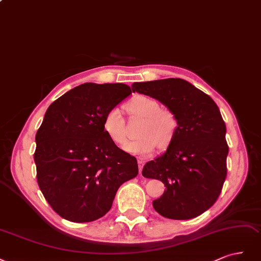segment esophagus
Segmentation results:
<instances>
[{
  "label": "esophagus",
  "instance_id": "1",
  "mask_svg": "<svg viewBox=\"0 0 261 261\" xmlns=\"http://www.w3.org/2000/svg\"><path fill=\"white\" fill-rule=\"evenodd\" d=\"M139 171H140V173L142 172V169H143V166H144V162L143 161H139Z\"/></svg>",
  "mask_w": 261,
  "mask_h": 261
}]
</instances>
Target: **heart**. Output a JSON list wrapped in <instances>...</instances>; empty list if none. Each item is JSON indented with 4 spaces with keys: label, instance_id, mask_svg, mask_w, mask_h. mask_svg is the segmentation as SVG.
<instances>
[{
    "label": "heart",
    "instance_id": "1",
    "mask_svg": "<svg viewBox=\"0 0 261 261\" xmlns=\"http://www.w3.org/2000/svg\"><path fill=\"white\" fill-rule=\"evenodd\" d=\"M124 108L131 116L143 118L138 133L141 138L128 143L124 146L125 152L147 156L154 152L158 143L162 147H167L172 142L178 130V119L169 109L159 108L157 100L148 96L138 95L131 98L124 105ZM103 131L117 146L122 147L125 144L127 132L118 108L109 109L105 114Z\"/></svg>",
    "mask_w": 261,
    "mask_h": 261
}]
</instances>
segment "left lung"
<instances>
[{
  "mask_svg": "<svg viewBox=\"0 0 261 261\" xmlns=\"http://www.w3.org/2000/svg\"><path fill=\"white\" fill-rule=\"evenodd\" d=\"M132 91L158 99L178 119L166 152L142 171L166 187L153 201L154 209L174 220L205 213L219 197L226 176L229 146L219 108L209 95L180 78L134 82Z\"/></svg>",
  "mask_w": 261,
  "mask_h": 261,
  "instance_id": "8db88e82",
  "label": "left lung"
}]
</instances>
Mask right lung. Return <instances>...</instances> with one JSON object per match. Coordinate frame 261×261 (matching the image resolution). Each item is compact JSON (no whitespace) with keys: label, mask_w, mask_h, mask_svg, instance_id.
<instances>
[{"label":"right lung","mask_w":261,"mask_h":261,"mask_svg":"<svg viewBox=\"0 0 261 261\" xmlns=\"http://www.w3.org/2000/svg\"><path fill=\"white\" fill-rule=\"evenodd\" d=\"M130 94L123 83H83L48 106L36 134L37 180L64 219L90 222L103 217L121 184L138 175L137 158L103 131L105 114Z\"/></svg>","instance_id":"1"}]
</instances>
